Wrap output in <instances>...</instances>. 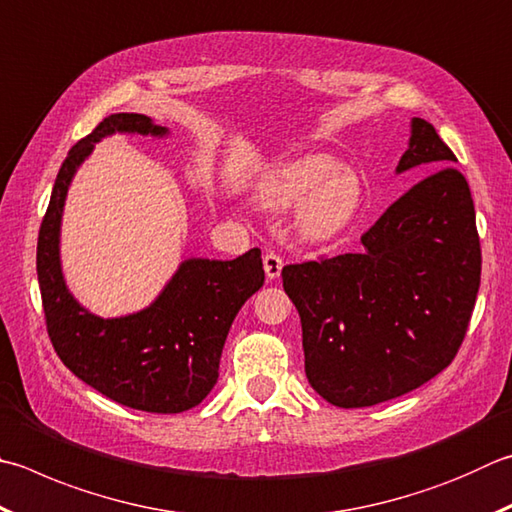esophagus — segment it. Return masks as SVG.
<instances>
[{
  "mask_svg": "<svg viewBox=\"0 0 512 512\" xmlns=\"http://www.w3.org/2000/svg\"><path fill=\"white\" fill-rule=\"evenodd\" d=\"M282 266H284V259L277 253H273V250H268V253L264 255V271H266L268 280H277L282 273Z\"/></svg>",
  "mask_w": 512,
  "mask_h": 512,
  "instance_id": "esophagus-1",
  "label": "esophagus"
}]
</instances>
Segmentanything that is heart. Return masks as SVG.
<instances>
[{"mask_svg": "<svg viewBox=\"0 0 512 512\" xmlns=\"http://www.w3.org/2000/svg\"><path fill=\"white\" fill-rule=\"evenodd\" d=\"M331 167L333 163L327 156H306L282 167L268 185V199L275 206H291L305 197L297 221L311 237H327L345 228L358 210V179L345 167Z\"/></svg>", "mask_w": 512, "mask_h": 512, "instance_id": "heart-1", "label": "heart"}]
</instances>
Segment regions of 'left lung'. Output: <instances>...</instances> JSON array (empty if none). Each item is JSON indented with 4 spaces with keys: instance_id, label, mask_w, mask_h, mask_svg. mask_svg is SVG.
Returning a JSON list of instances; mask_svg holds the SVG:
<instances>
[{
    "instance_id": "obj_1",
    "label": "left lung",
    "mask_w": 512,
    "mask_h": 512,
    "mask_svg": "<svg viewBox=\"0 0 512 512\" xmlns=\"http://www.w3.org/2000/svg\"><path fill=\"white\" fill-rule=\"evenodd\" d=\"M423 118L396 172L423 176L360 237L358 253L282 268L302 322L304 371L336 407L392 401L450 365L481 282L470 185Z\"/></svg>"
}]
</instances>
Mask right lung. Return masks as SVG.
<instances>
[{"label": "right lung", "mask_w": 512, "mask_h": 512, "mask_svg": "<svg viewBox=\"0 0 512 512\" xmlns=\"http://www.w3.org/2000/svg\"><path fill=\"white\" fill-rule=\"evenodd\" d=\"M114 132L163 136L167 129L143 114H111L69 150L37 237L46 333L64 365L102 396L132 410L179 414L215 387L232 320L264 284L262 250L230 262L188 259L141 313L102 320L82 309L62 277L60 219L78 165Z\"/></svg>", "instance_id": "obj_1"}]
</instances>
